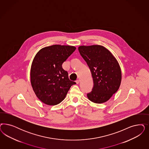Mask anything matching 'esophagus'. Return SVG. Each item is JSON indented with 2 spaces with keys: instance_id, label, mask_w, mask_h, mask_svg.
I'll return each mask as SVG.
<instances>
[{
  "instance_id": "esophagus-1",
  "label": "esophagus",
  "mask_w": 149,
  "mask_h": 149,
  "mask_svg": "<svg viewBox=\"0 0 149 149\" xmlns=\"http://www.w3.org/2000/svg\"><path fill=\"white\" fill-rule=\"evenodd\" d=\"M79 82H80V80H79V79H77V81H76L77 84H78V83H79Z\"/></svg>"
}]
</instances>
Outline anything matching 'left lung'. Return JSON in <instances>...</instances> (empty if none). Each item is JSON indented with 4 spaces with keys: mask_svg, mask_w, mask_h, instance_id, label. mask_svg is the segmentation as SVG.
Listing matches in <instances>:
<instances>
[{
    "mask_svg": "<svg viewBox=\"0 0 149 149\" xmlns=\"http://www.w3.org/2000/svg\"><path fill=\"white\" fill-rule=\"evenodd\" d=\"M78 50L91 71L94 86L87 94L89 100L97 104L109 100L120 86L122 73L116 58L103 46H80Z\"/></svg>",
    "mask_w": 149,
    "mask_h": 149,
    "instance_id": "left-lung-1",
    "label": "left lung"
}]
</instances>
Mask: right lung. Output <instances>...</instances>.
I'll use <instances>...</instances> for the list:
<instances>
[{
    "label": "right lung",
    "mask_w": 149,
    "mask_h": 149,
    "mask_svg": "<svg viewBox=\"0 0 149 149\" xmlns=\"http://www.w3.org/2000/svg\"><path fill=\"white\" fill-rule=\"evenodd\" d=\"M76 48L53 45L42 48L36 55L31 68V82L39 99L48 105L60 103L72 85L62 65Z\"/></svg>",
    "instance_id": "add662e5"
}]
</instances>
